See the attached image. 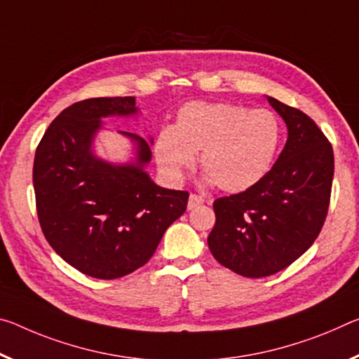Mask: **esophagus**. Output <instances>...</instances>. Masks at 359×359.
<instances>
[{"label": "esophagus", "instance_id": "1", "mask_svg": "<svg viewBox=\"0 0 359 359\" xmlns=\"http://www.w3.org/2000/svg\"><path fill=\"white\" fill-rule=\"evenodd\" d=\"M204 203V200L201 196H198V195H190V198H189V210H191V209H195L196 206H200V204H203Z\"/></svg>", "mask_w": 359, "mask_h": 359}]
</instances>
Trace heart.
<instances>
[{
	"label": "heart",
	"mask_w": 359,
	"mask_h": 359,
	"mask_svg": "<svg viewBox=\"0 0 359 359\" xmlns=\"http://www.w3.org/2000/svg\"><path fill=\"white\" fill-rule=\"evenodd\" d=\"M280 137V124L269 110L226 102H190L179 110L174 126L158 133L155 158L164 175L179 182L201 150L206 184L240 193L265 177Z\"/></svg>",
	"instance_id": "1"
}]
</instances>
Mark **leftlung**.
Here are the masks:
<instances>
[{
	"label": "left lung",
	"instance_id": "obj_1",
	"mask_svg": "<svg viewBox=\"0 0 359 359\" xmlns=\"http://www.w3.org/2000/svg\"><path fill=\"white\" fill-rule=\"evenodd\" d=\"M287 128L276 163L246 191L214 201V259L246 278L275 275L320 235L334 177L332 147L310 116L265 95Z\"/></svg>",
	"mask_w": 359,
	"mask_h": 359
}]
</instances>
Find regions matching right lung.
<instances>
[{"mask_svg": "<svg viewBox=\"0 0 359 359\" xmlns=\"http://www.w3.org/2000/svg\"><path fill=\"white\" fill-rule=\"evenodd\" d=\"M137 115L135 97L73 104L50 123L33 163L38 219L48 243L68 265L99 280L145 265L189 203V193L163 189L145 170L153 137L118 130L133 144L128 163L95 153L102 119Z\"/></svg>", "mask_w": 359, "mask_h": 359, "instance_id": "add662e5", "label": "right lung"}]
</instances>
